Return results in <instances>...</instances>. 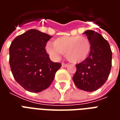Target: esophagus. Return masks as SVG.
Segmentation results:
<instances>
[{
    "label": "esophagus",
    "mask_w": 120,
    "mask_h": 120,
    "mask_svg": "<svg viewBox=\"0 0 120 120\" xmlns=\"http://www.w3.org/2000/svg\"><path fill=\"white\" fill-rule=\"evenodd\" d=\"M68 65H68V64H65V63H62V66L63 68H67Z\"/></svg>",
    "instance_id": "34e87169"
}]
</instances>
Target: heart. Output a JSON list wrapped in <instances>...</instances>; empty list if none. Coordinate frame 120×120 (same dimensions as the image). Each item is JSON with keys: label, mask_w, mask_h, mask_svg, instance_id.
Here are the masks:
<instances>
[{"label": "heart", "mask_w": 120, "mask_h": 120, "mask_svg": "<svg viewBox=\"0 0 120 120\" xmlns=\"http://www.w3.org/2000/svg\"><path fill=\"white\" fill-rule=\"evenodd\" d=\"M46 50L53 58L57 59L62 54L69 62L77 64L87 58L90 51V42L86 37L62 36L56 38L53 44H47Z\"/></svg>", "instance_id": "b5f03b06"}]
</instances>
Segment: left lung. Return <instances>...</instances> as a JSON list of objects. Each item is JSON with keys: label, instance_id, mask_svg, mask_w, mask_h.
<instances>
[{"label": "left lung", "instance_id": "8db88e82", "mask_svg": "<svg viewBox=\"0 0 120 120\" xmlns=\"http://www.w3.org/2000/svg\"><path fill=\"white\" fill-rule=\"evenodd\" d=\"M90 42V51L86 60L76 65L73 77L75 86L81 90L93 92L100 88L107 80L112 66V51L108 42L92 30L83 33Z\"/></svg>", "mask_w": 120, "mask_h": 120}]
</instances>
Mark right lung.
<instances>
[{
  "mask_svg": "<svg viewBox=\"0 0 120 120\" xmlns=\"http://www.w3.org/2000/svg\"><path fill=\"white\" fill-rule=\"evenodd\" d=\"M52 38L30 30L15 38L9 47V65L15 80L26 90L39 93L49 87L62 64L50 60L45 47Z\"/></svg>",
  "mask_w": 120,
  "mask_h": 120,
  "instance_id": "obj_1",
  "label": "right lung"
}]
</instances>
